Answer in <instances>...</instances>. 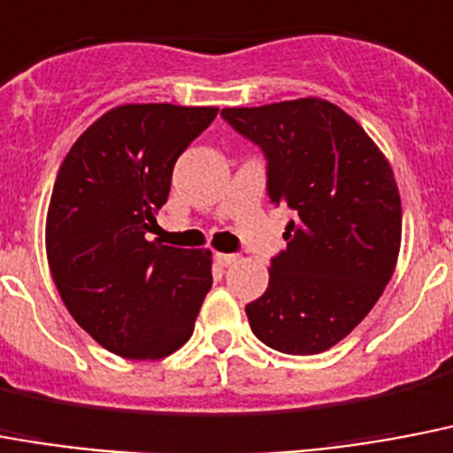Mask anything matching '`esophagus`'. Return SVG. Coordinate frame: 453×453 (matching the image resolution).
<instances>
[{"instance_id": "34e87169", "label": "esophagus", "mask_w": 453, "mask_h": 453, "mask_svg": "<svg viewBox=\"0 0 453 453\" xmlns=\"http://www.w3.org/2000/svg\"><path fill=\"white\" fill-rule=\"evenodd\" d=\"M238 255H226V252H217L215 255V262L219 264V266H231V264H236Z\"/></svg>"}]
</instances>
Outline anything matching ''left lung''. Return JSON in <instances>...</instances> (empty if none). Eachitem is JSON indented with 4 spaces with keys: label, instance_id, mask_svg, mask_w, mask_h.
Listing matches in <instances>:
<instances>
[{
    "label": "left lung",
    "instance_id": "obj_1",
    "mask_svg": "<svg viewBox=\"0 0 453 453\" xmlns=\"http://www.w3.org/2000/svg\"><path fill=\"white\" fill-rule=\"evenodd\" d=\"M222 119L262 150L271 203L295 212L269 288L245 306L250 327L288 356L323 353L370 313L393 276L403 234L393 170L356 119L327 100L229 107Z\"/></svg>",
    "mask_w": 453,
    "mask_h": 453
}]
</instances>
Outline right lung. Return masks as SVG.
<instances>
[{"instance_id": "add662e5", "label": "right lung", "mask_w": 453, "mask_h": 453, "mask_svg": "<svg viewBox=\"0 0 453 453\" xmlns=\"http://www.w3.org/2000/svg\"><path fill=\"white\" fill-rule=\"evenodd\" d=\"M217 107L121 104L97 119L58 170L46 255L72 318L111 353L157 360L194 332L212 285L210 250L150 241L173 168Z\"/></svg>"}]
</instances>
